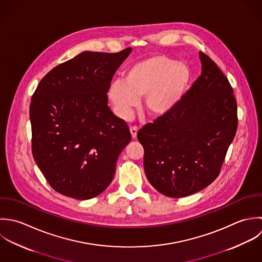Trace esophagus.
Wrapping results in <instances>:
<instances>
[{"instance_id":"1","label":"esophagus","mask_w":262,"mask_h":262,"mask_svg":"<svg viewBox=\"0 0 262 262\" xmlns=\"http://www.w3.org/2000/svg\"><path fill=\"white\" fill-rule=\"evenodd\" d=\"M129 130H130V135H132V138L133 139H137V134H138V127L137 126H133V127H130L129 128Z\"/></svg>"}]
</instances>
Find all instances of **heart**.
<instances>
[{"instance_id": "b5f03b06", "label": "heart", "mask_w": 262, "mask_h": 262, "mask_svg": "<svg viewBox=\"0 0 262 262\" xmlns=\"http://www.w3.org/2000/svg\"><path fill=\"white\" fill-rule=\"evenodd\" d=\"M190 81L191 71L185 62L156 54L130 64L124 72L123 81H112L107 98L121 119H128L139 99L144 97L146 112L162 117L180 103Z\"/></svg>"}]
</instances>
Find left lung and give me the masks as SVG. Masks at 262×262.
Here are the masks:
<instances>
[{
	"label": "left lung",
	"instance_id": "1",
	"mask_svg": "<svg viewBox=\"0 0 262 262\" xmlns=\"http://www.w3.org/2000/svg\"><path fill=\"white\" fill-rule=\"evenodd\" d=\"M202 74L169 114L138 133L149 182L169 198L203 190L220 174L238 124L233 89L219 67L200 53Z\"/></svg>",
	"mask_w": 262,
	"mask_h": 262
}]
</instances>
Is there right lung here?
Here are the masks:
<instances>
[{
	"mask_svg": "<svg viewBox=\"0 0 262 262\" xmlns=\"http://www.w3.org/2000/svg\"><path fill=\"white\" fill-rule=\"evenodd\" d=\"M132 53L83 52L49 72L30 103L32 154L58 193L90 200L111 183L130 142L126 123L107 105L111 79Z\"/></svg>",
	"mask_w": 262,
	"mask_h": 262,
	"instance_id": "add662e5",
	"label": "right lung"
}]
</instances>
